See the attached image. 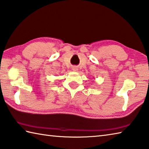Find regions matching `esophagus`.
<instances>
[{"label": "esophagus", "instance_id": "esophagus-1", "mask_svg": "<svg viewBox=\"0 0 149 149\" xmlns=\"http://www.w3.org/2000/svg\"><path fill=\"white\" fill-rule=\"evenodd\" d=\"M77 68H76V67H73V68H72V70H74V71H77Z\"/></svg>", "mask_w": 149, "mask_h": 149}]
</instances>
